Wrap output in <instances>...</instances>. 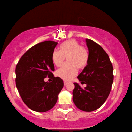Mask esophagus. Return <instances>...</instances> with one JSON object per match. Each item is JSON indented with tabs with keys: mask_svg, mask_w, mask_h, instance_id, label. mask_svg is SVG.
Returning <instances> with one entry per match:
<instances>
[{
	"mask_svg": "<svg viewBox=\"0 0 132 132\" xmlns=\"http://www.w3.org/2000/svg\"><path fill=\"white\" fill-rule=\"evenodd\" d=\"M68 82L66 81H64V86H66V85H68Z\"/></svg>",
	"mask_w": 132,
	"mask_h": 132,
	"instance_id": "34e87169",
	"label": "esophagus"
}]
</instances>
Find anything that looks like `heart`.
Segmentation results:
<instances>
[{"mask_svg":"<svg viewBox=\"0 0 132 132\" xmlns=\"http://www.w3.org/2000/svg\"><path fill=\"white\" fill-rule=\"evenodd\" d=\"M65 57L67 63L57 69L56 75L64 80L69 81L76 75L77 68L82 69L87 66L89 53L77 40L69 39L61 43L59 51L54 50L52 54V60L56 66H61Z\"/></svg>","mask_w":132,"mask_h":132,"instance_id":"1","label":"heart"}]
</instances>
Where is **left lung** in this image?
Returning a JSON list of instances; mask_svg holds the SVG:
<instances>
[{
  "instance_id": "left-lung-1",
  "label": "left lung",
  "mask_w": 132,
  "mask_h": 132,
  "mask_svg": "<svg viewBox=\"0 0 132 132\" xmlns=\"http://www.w3.org/2000/svg\"><path fill=\"white\" fill-rule=\"evenodd\" d=\"M86 43L89 51V61L78 78L86 86L82 88L77 82H74L73 100L81 110L93 111L105 102L110 93L113 68L109 56L99 44L89 39H86Z\"/></svg>"
}]
</instances>
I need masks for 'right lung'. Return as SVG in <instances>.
<instances>
[{"label": "right lung", "instance_id": "1", "mask_svg": "<svg viewBox=\"0 0 132 132\" xmlns=\"http://www.w3.org/2000/svg\"><path fill=\"white\" fill-rule=\"evenodd\" d=\"M57 44V42L47 40L34 45L16 66L17 90L24 103L33 111L46 112L51 109L64 86L63 79L52 73L54 71L52 54ZM46 77L52 81L45 82Z\"/></svg>", "mask_w": 132, "mask_h": 132}]
</instances>
